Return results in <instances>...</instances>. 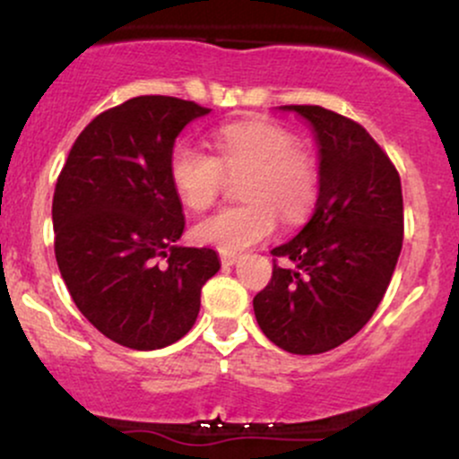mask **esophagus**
Here are the masks:
<instances>
[{"label":"esophagus","instance_id":"34e87169","mask_svg":"<svg viewBox=\"0 0 459 459\" xmlns=\"http://www.w3.org/2000/svg\"><path fill=\"white\" fill-rule=\"evenodd\" d=\"M237 259H239V256H237L235 252H220V261H222V265H235Z\"/></svg>","mask_w":459,"mask_h":459}]
</instances>
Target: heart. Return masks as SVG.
<instances>
[{"label": "heart", "instance_id": "1", "mask_svg": "<svg viewBox=\"0 0 459 459\" xmlns=\"http://www.w3.org/2000/svg\"><path fill=\"white\" fill-rule=\"evenodd\" d=\"M215 155L181 142L170 152V181L178 200L194 212L212 207L229 177H244V204L198 220L192 237L220 252H239L284 224H299L319 196V166L289 129L270 120L224 125L213 135Z\"/></svg>", "mask_w": 459, "mask_h": 459}]
</instances>
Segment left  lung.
<instances>
[{"label":"left lung","instance_id":"left-lung-1","mask_svg":"<svg viewBox=\"0 0 459 459\" xmlns=\"http://www.w3.org/2000/svg\"><path fill=\"white\" fill-rule=\"evenodd\" d=\"M282 109L313 125L319 198L308 224L272 250V281L252 304L273 345L324 354L350 341L386 293L403 244L402 181L362 125L319 105Z\"/></svg>","mask_w":459,"mask_h":459}]
</instances>
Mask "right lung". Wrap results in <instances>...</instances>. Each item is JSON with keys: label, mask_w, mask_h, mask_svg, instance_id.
<instances>
[{"label": "right lung", "mask_w": 459, "mask_h": 459, "mask_svg": "<svg viewBox=\"0 0 459 459\" xmlns=\"http://www.w3.org/2000/svg\"><path fill=\"white\" fill-rule=\"evenodd\" d=\"M212 109L146 94L105 109L79 134L54 192L56 261L73 302L101 334L149 351L186 336L203 284L220 270L212 247H183L170 152Z\"/></svg>", "instance_id": "obj_1"}]
</instances>
